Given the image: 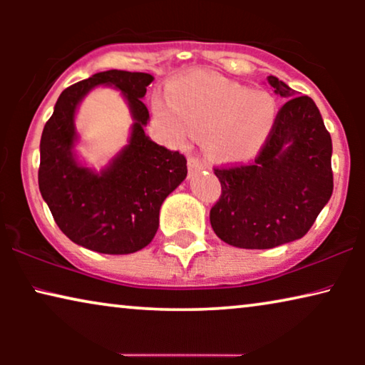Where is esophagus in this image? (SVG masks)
<instances>
[{
	"mask_svg": "<svg viewBox=\"0 0 365 365\" xmlns=\"http://www.w3.org/2000/svg\"><path fill=\"white\" fill-rule=\"evenodd\" d=\"M187 168H189V173L192 174V173L202 171V169L206 168V166H204V164H202L201 161H199L197 158H189V159H187Z\"/></svg>",
	"mask_w": 365,
	"mask_h": 365,
	"instance_id": "1",
	"label": "esophagus"
}]
</instances>
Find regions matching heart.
Instances as JSON below:
<instances>
[{
    "mask_svg": "<svg viewBox=\"0 0 365 365\" xmlns=\"http://www.w3.org/2000/svg\"><path fill=\"white\" fill-rule=\"evenodd\" d=\"M169 99L156 98L153 109L174 141L204 134L209 159L239 164L256 158L277 121V103L267 91L249 89L209 73H196L171 86Z\"/></svg>",
    "mask_w": 365,
    "mask_h": 365,
    "instance_id": "1",
    "label": "heart"
}]
</instances>
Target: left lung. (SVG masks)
Returning <instances> with one entry per match:
<instances>
[{"label": "left lung", "instance_id": "1", "mask_svg": "<svg viewBox=\"0 0 365 365\" xmlns=\"http://www.w3.org/2000/svg\"><path fill=\"white\" fill-rule=\"evenodd\" d=\"M274 93L289 98L256 161L214 169L222 194L209 214L221 241L241 249H272L306 236L332 196V139L316 103L276 76Z\"/></svg>", "mask_w": 365, "mask_h": 365}]
</instances>
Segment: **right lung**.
<instances>
[{"label": "right lung", "mask_w": 365, "mask_h": 365, "mask_svg": "<svg viewBox=\"0 0 365 365\" xmlns=\"http://www.w3.org/2000/svg\"><path fill=\"white\" fill-rule=\"evenodd\" d=\"M153 81L148 73H98L64 89L44 124L39 191L58 227L78 246L101 254L141 251L158 231L164 199L187 176L186 158L144 133L149 111L141 99ZM98 86L121 92L133 118L128 144L99 172L76 153L77 108Z\"/></svg>", "instance_id": "obj_1"}]
</instances>
